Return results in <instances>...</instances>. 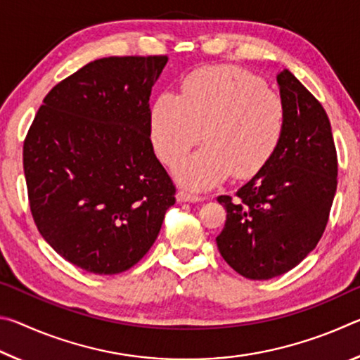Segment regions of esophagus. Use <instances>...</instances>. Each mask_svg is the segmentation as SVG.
<instances>
[{
  "mask_svg": "<svg viewBox=\"0 0 360 360\" xmlns=\"http://www.w3.org/2000/svg\"><path fill=\"white\" fill-rule=\"evenodd\" d=\"M176 197H178V202H191V203H197V202H202V200H203V197H200V195L193 193L191 191H184V188L179 191Z\"/></svg>",
  "mask_w": 360,
  "mask_h": 360,
  "instance_id": "esophagus-1",
  "label": "esophagus"
}]
</instances>
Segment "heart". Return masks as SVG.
Listing matches in <instances>:
<instances>
[{
  "mask_svg": "<svg viewBox=\"0 0 360 360\" xmlns=\"http://www.w3.org/2000/svg\"><path fill=\"white\" fill-rule=\"evenodd\" d=\"M281 95L260 77L230 66H208L186 76L179 96L163 94L150 111L158 157L176 167L200 139L206 146L176 172L193 188H210L230 173L254 176L275 154L285 129Z\"/></svg>",
  "mask_w": 360,
  "mask_h": 360,
  "instance_id": "heart-1",
  "label": "heart"
}]
</instances>
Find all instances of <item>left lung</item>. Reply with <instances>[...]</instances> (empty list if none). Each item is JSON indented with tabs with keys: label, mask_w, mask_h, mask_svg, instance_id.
I'll use <instances>...</instances> for the list:
<instances>
[{
	"label": "left lung",
	"mask_w": 360,
	"mask_h": 360,
	"mask_svg": "<svg viewBox=\"0 0 360 360\" xmlns=\"http://www.w3.org/2000/svg\"><path fill=\"white\" fill-rule=\"evenodd\" d=\"M285 129L265 167L217 197L227 211L217 249L248 279H271L297 266L318 245L337 192V150L321 103L289 70L276 76Z\"/></svg>",
	"instance_id": "obj_1"
}]
</instances>
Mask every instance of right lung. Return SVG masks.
<instances>
[{
  "label": "right lung",
  "instance_id": "add662e5",
  "mask_svg": "<svg viewBox=\"0 0 360 360\" xmlns=\"http://www.w3.org/2000/svg\"><path fill=\"white\" fill-rule=\"evenodd\" d=\"M167 56L90 62L46 95L23 143L30 210L53 251L115 275L154 245L176 188L150 141Z\"/></svg>",
  "mask_w": 360,
  "mask_h": 360
}]
</instances>
